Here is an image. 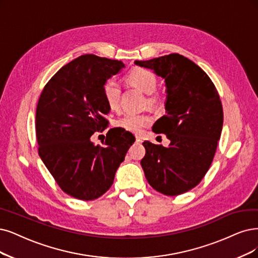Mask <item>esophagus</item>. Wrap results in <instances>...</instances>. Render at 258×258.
Returning <instances> with one entry per match:
<instances>
[{
  "mask_svg": "<svg viewBox=\"0 0 258 258\" xmlns=\"http://www.w3.org/2000/svg\"><path fill=\"white\" fill-rule=\"evenodd\" d=\"M136 142H137V144H141V142H142V139L140 138V137H136Z\"/></svg>",
  "mask_w": 258,
  "mask_h": 258,
  "instance_id": "esophagus-1",
  "label": "esophagus"
}]
</instances>
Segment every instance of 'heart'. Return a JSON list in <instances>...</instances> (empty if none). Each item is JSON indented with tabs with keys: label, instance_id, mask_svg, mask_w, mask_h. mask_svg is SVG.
<instances>
[{
	"label": "heart",
	"instance_id": "obj_1",
	"mask_svg": "<svg viewBox=\"0 0 258 258\" xmlns=\"http://www.w3.org/2000/svg\"><path fill=\"white\" fill-rule=\"evenodd\" d=\"M127 82L146 94H149L147 102L151 105H159L164 100V94L155 91L158 79L157 75L146 68H136L132 70L127 76ZM102 92L109 108L117 109L120 103L121 88L113 79L105 81L102 86ZM152 122V118L147 113H126L117 121V125L128 132L140 133Z\"/></svg>",
	"mask_w": 258,
	"mask_h": 258
}]
</instances>
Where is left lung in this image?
<instances>
[{
    "label": "left lung",
    "mask_w": 258,
    "mask_h": 258,
    "mask_svg": "<svg viewBox=\"0 0 258 258\" xmlns=\"http://www.w3.org/2000/svg\"><path fill=\"white\" fill-rule=\"evenodd\" d=\"M136 64L165 79L166 114L153 125L170 140L168 148L145 141L141 167L149 184L166 196L195 188L205 176L216 153L223 125L220 97L209 76L177 53Z\"/></svg>",
    "instance_id": "8db88e82"
}]
</instances>
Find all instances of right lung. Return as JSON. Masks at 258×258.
Returning <instances> with one entry per match:
<instances>
[{
  "label": "right lung",
  "mask_w": 258,
  "mask_h": 258,
  "mask_svg": "<svg viewBox=\"0 0 258 258\" xmlns=\"http://www.w3.org/2000/svg\"><path fill=\"white\" fill-rule=\"evenodd\" d=\"M124 68L120 60L82 55L46 83L36 108L38 154L63 192L83 201L98 199L113 183L134 135L110 128L103 146L90 137L108 126L102 86Z\"/></svg>",
  "instance_id": "right-lung-1"
}]
</instances>
